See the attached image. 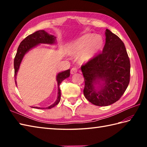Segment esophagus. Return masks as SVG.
Here are the masks:
<instances>
[{
    "mask_svg": "<svg viewBox=\"0 0 147 147\" xmlns=\"http://www.w3.org/2000/svg\"><path fill=\"white\" fill-rule=\"evenodd\" d=\"M77 72V69H76V68H75V67H73L71 69V74H74V73H76Z\"/></svg>",
    "mask_w": 147,
    "mask_h": 147,
    "instance_id": "obj_1",
    "label": "esophagus"
}]
</instances>
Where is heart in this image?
<instances>
[{
  "label": "heart",
  "mask_w": 147,
  "mask_h": 147,
  "mask_svg": "<svg viewBox=\"0 0 147 147\" xmlns=\"http://www.w3.org/2000/svg\"><path fill=\"white\" fill-rule=\"evenodd\" d=\"M102 38L93 34H86L68 45V51L71 54H80L81 61H87L92 59L101 48Z\"/></svg>",
  "instance_id": "heart-1"
}]
</instances>
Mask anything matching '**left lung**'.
I'll return each instance as SVG.
<instances>
[{
	"label": "left lung",
	"mask_w": 147,
	"mask_h": 147,
	"mask_svg": "<svg viewBox=\"0 0 147 147\" xmlns=\"http://www.w3.org/2000/svg\"><path fill=\"white\" fill-rule=\"evenodd\" d=\"M105 36L102 52L81 67L85 79L84 95L97 106H107L119 100L130 80V61L124 43L108 29ZM101 81L104 83L101 88L96 87Z\"/></svg>",
	"instance_id": "obj_1"
}]
</instances>
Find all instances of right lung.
<instances>
[{
	"label": "right lung",
	"mask_w": 147,
	"mask_h": 147,
	"mask_svg": "<svg viewBox=\"0 0 147 147\" xmlns=\"http://www.w3.org/2000/svg\"><path fill=\"white\" fill-rule=\"evenodd\" d=\"M55 37L52 36V35H49L44 30H38L37 32L33 33L31 35L26 36L23 41L20 43L18 48L17 53L16 54L14 60V80L15 83L16 84V75L18 71L22 59H23L24 54L34 47L40 44V43H49V44H52L55 43ZM70 76V69H67L66 71L61 72L58 73L57 76V82L58 84V96L56 100L49 107L45 108H40L38 107H33V108L36 109H50L52 107H54L57 104H59V102L61 100V89L59 88L60 84L61 82ZM17 86V85H16Z\"/></svg>",
	"instance_id": "1"
}]
</instances>
